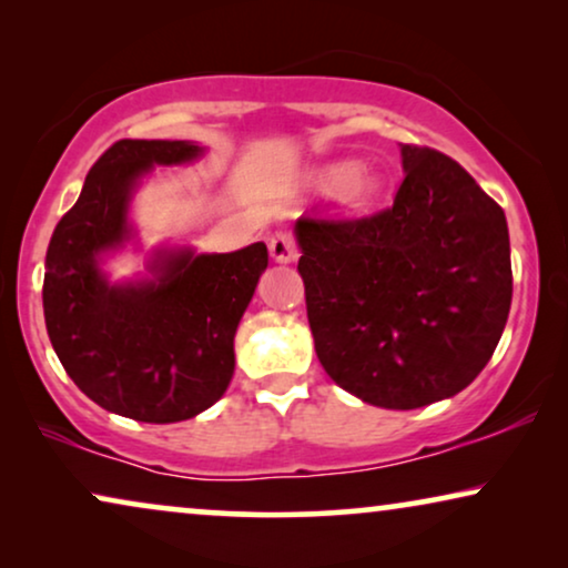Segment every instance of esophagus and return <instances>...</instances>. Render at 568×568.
<instances>
[{"mask_svg": "<svg viewBox=\"0 0 568 568\" xmlns=\"http://www.w3.org/2000/svg\"><path fill=\"white\" fill-rule=\"evenodd\" d=\"M268 251H271V258L278 263H290L297 258V243H294L292 232L290 230L274 232V235L268 237Z\"/></svg>", "mask_w": 568, "mask_h": 568, "instance_id": "1", "label": "esophagus"}]
</instances>
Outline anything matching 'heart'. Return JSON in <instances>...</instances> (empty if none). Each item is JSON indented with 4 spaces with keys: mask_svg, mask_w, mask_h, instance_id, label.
I'll use <instances>...</instances> for the list:
<instances>
[{
    "mask_svg": "<svg viewBox=\"0 0 568 568\" xmlns=\"http://www.w3.org/2000/svg\"><path fill=\"white\" fill-rule=\"evenodd\" d=\"M313 183L321 191L336 189L338 204L352 214H362L375 204L379 196V178L372 170L352 162H338V165L323 168L313 175Z\"/></svg>",
    "mask_w": 568,
    "mask_h": 568,
    "instance_id": "b5f03b06",
    "label": "heart"
}]
</instances>
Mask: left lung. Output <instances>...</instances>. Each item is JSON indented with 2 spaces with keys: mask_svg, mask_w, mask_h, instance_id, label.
Listing matches in <instances>:
<instances>
[{
  "mask_svg": "<svg viewBox=\"0 0 568 568\" xmlns=\"http://www.w3.org/2000/svg\"><path fill=\"white\" fill-rule=\"evenodd\" d=\"M393 206L294 224L323 369L379 408L453 398L491 359L511 305L504 209L453 158L400 144Z\"/></svg>",
  "mask_w": 568,
  "mask_h": 568,
  "instance_id": "1",
  "label": "left lung"
}]
</instances>
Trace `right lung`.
<instances>
[{
    "label": "right lung",
    "instance_id": "right-lung-1",
    "mask_svg": "<svg viewBox=\"0 0 568 568\" xmlns=\"http://www.w3.org/2000/svg\"><path fill=\"white\" fill-rule=\"evenodd\" d=\"M204 152L193 142L121 139L100 154L45 251L43 315L74 385L111 414L173 424L214 406L235 372V331L268 251H160L154 278L111 284L100 255L131 237L129 201L154 165Z\"/></svg>",
    "mask_w": 568,
    "mask_h": 568
}]
</instances>
